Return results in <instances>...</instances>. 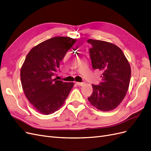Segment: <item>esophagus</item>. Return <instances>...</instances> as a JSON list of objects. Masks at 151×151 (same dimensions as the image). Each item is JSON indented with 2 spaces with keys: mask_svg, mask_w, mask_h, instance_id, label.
<instances>
[{
  "mask_svg": "<svg viewBox=\"0 0 151 151\" xmlns=\"http://www.w3.org/2000/svg\"><path fill=\"white\" fill-rule=\"evenodd\" d=\"M76 83L78 86H83L85 84L84 82H76Z\"/></svg>",
  "mask_w": 151,
  "mask_h": 151,
  "instance_id": "34e87169",
  "label": "esophagus"
}]
</instances>
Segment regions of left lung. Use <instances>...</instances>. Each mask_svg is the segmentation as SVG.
<instances>
[{
	"mask_svg": "<svg viewBox=\"0 0 151 151\" xmlns=\"http://www.w3.org/2000/svg\"><path fill=\"white\" fill-rule=\"evenodd\" d=\"M87 42L91 45L89 51L92 67L102 73V82L92 85L93 93L88 100L99 110H112L127 94L131 76L130 64L123 51L114 44L91 39Z\"/></svg>",
	"mask_w": 151,
	"mask_h": 151,
	"instance_id": "8db88e82",
	"label": "left lung"
}]
</instances>
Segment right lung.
Returning a JSON list of instances; mask_svg holds the SVG:
<instances>
[{
  "instance_id": "right-lung-1",
  "label": "right lung",
  "mask_w": 151,
  "mask_h": 151,
  "mask_svg": "<svg viewBox=\"0 0 151 151\" xmlns=\"http://www.w3.org/2000/svg\"><path fill=\"white\" fill-rule=\"evenodd\" d=\"M76 40L54 37L33 47L21 69L24 93L36 110L50 115L64 104L74 85L73 82L52 79L60 63Z\"/></svg>"
}]
</instances>
